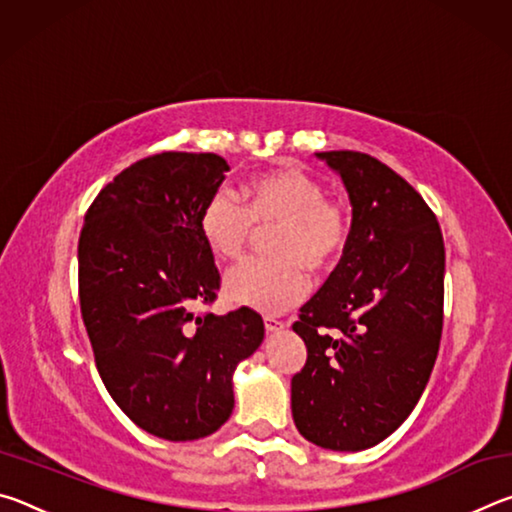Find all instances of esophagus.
<instances>
[{"label": "esophagus", "instance_id": "34e87169", "mask_svg": "<svg viewBox=\"0 0 512 512\" xmlns=\"http://www.w3.org/2000/svg\"><path fill=\"white\" fill-rule=\"evenodd\" d=\"M264 327H266V332H280V329H284V327H287V325H284L282 323V320H277V318H271V316H268V318H264Z\"/></svg>", "mask_w": 512, "mask_h": 512}]
</instances>
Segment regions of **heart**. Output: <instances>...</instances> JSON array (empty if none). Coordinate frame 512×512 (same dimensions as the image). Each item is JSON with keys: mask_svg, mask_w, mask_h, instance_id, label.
Wrapping results in <instances>:
<instances>
[{"mask_svg": "<svg viewBox=\"0 0 512 512\" xmlns=\"http://www.w3.org/2000/svg\"><path fill=\"white\" fill-rule=\"evenodd\" d=\"M198 237L216 262H237L257 232H271L266 262L237 266L225 296L241 307L282 314L307 296L311 273L339 264L352 239V212L298 164H280L241 183V201L216 189L196 216Z\"/></svg>", "mask_w": 512, "mask_h": 512, "instance_id": "heart-1", "label": "heart"}]
</instances>
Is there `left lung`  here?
Wrapping results in <instances>:
<instances>
[{
  "instance_id": "1",
  "label": "left lung",
  "mask_w": 512,
  "mask_h": 512,
  "mask_svg": "<svg viewBox=\"0 0 512 512\" xmlns=\"http://www.w3.org/2000/svg\"><path fill=\"white\" fill-rule=\"evenodd\" d=\"M341 173L352 239L293 323L307 361L291 413L309 443L361 452L409 418L443 334L445 244L436 214L402 176L359 151L316 153Z\"/></svg>"
}]
</instances>
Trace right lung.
<instances>
[{
  "label": "right lung",
  "mask_w": 512,
  "mask_h": 512,
  "mask_svg": "<svg viewBox=\"0 0 512 512\" xmlns=\"http://www.w3.org/2000/svg\"><path fill=\"white\" fill-rule=\"evenodd\" d=\"M228 162L164 151L101 189L79 237V298L94 363L117 406L164 440H196L230 418L232 372L264 339L241 307L196 314L221 289L196 216Z\"/></svg>",
  "instance_id": "obj_1"
}]
</instances>
